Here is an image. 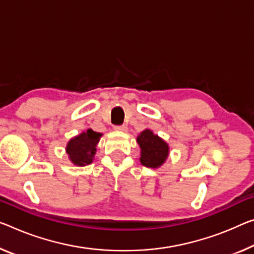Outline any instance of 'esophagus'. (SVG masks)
Segmentation results:
<instances>
[{
    "label": "esophagus",
    "mask_w": 254,
    "mask_h": 254,
    "mask_svg": "<svg viewBox=\"0 0 254 254\" xmlns=\"http://www.w3.org/2000/svg\"><path fill=\"white\" fill-rule=\"evenodd\" d=\"M115 129H116L117 131L126 132V131H127V126H125V125H123V126H116Z\"/></svg>",
    "instance_id": "34e87169"
}]
</instances>
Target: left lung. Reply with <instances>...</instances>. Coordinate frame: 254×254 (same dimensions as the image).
Listing matches in <instances>:
<instances>
[{"instance_id": "left-lung-1", "label": "left lung", "mask_w": 254, "mask_h": 254, "mask_svg": "<svg viewBox=\"0 0 254 254\" xmlns=\"http://www.w3.org/2000/svg\"><path fill=\"white\" fill-rule=\"evenodd\" d=\"M136 140L140 149L139 161L143 166L157 169L161 167L169 157L168 143L149 128L139 132Z\"/></svg>"}]
</instances>
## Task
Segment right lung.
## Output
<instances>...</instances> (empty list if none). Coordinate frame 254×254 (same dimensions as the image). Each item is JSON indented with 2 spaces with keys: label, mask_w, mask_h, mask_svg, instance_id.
Masks as SVG:
<instances>
[{
  "label": "right lung",
  "mask_w": 254,
  "mask_h": 254,
  "mask_svg": "<svg viewBox=\"0 0 254 254\" xmlns=\"http://www.w3.org/2000/svg\"><path fill=\"white\" fill-rule=\"evenodd\" d=\"M102 137L101 132H96L93 129L85 130L79 135L69 139L65 146L68 158L72 165L77 167H84L91 165L96 153V146Z\"/></svg>",
  "instance_id": "obj_1"
}]
</instances>
